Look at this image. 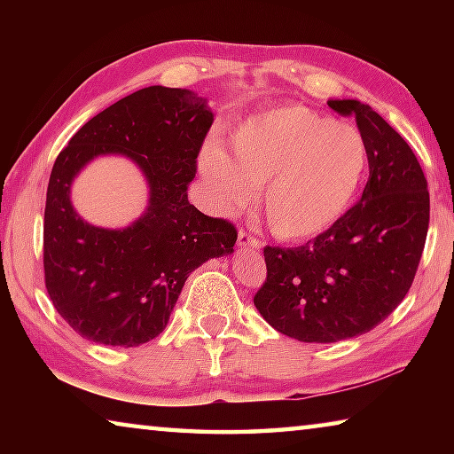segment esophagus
<instances>
[{
  "instance_id": "esophagus-1",
  "label": "esophagus",
  "mask_w": 454,
  "mask_h": 454,
  "mask_svg": "<svg viewBox=\"0 0 454 454\" xmlns=\"http://www.w3.org/2000/svg\"><path fill=\"white\" fill-rule=\"evenodd\" d=\"M238 246H240V248H260V240L256 236H252L250 232H242L238 234Z\"/></svg>"
}]
</instances>
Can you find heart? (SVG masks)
Segmentation results:
<instances>
[{"label":"heart","instance_id":"1","mask_svg":"<svg viewBox=\"0 0 454 454\" xmlns=\"http://www.w3.org/2000/svg\"><path fill=\"white\" fill-rule=\"evenodd\" d=\"M232 158L214 142L200 153V170L224 208H238L264 186L272 232L290 242L312 240L350 208L366 170L358 129L304 106L254 114L230 137Z\"/></svg>","mask_w":454,"mask_h":454}]
</instances>
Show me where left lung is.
<instances>
[{
  "label": "left lung",
  "mask_w": 454,
  "mask_h": 454,
  "mask_svg": "<svg viewBox=\"0 0 454 454\" xmlns=\"http://www.w3.org/2000/svg\"><path fill=\"white\" fill-rule=\"evenodd\" d=\"M328 106L355 116L366 144L363 198L304 246H266V280L254 296L268 325L301 342H338L379 326L409 292L428 232L427 178L404 137L358 99Z\"/></svg>",
  "instance_id": "obj_1"
}]
</instances>
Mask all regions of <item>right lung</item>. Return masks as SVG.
<instances>
[{
  "label": "right lung",
  "mask_w": 454,
  "mask_h": 454,
  "mask_svg": "<svg viewBox=\"0 0 454 454\" xmlns=\"http://www.w3.org/2000/svg\"><path fill=\"white\" fill-rule=\"evenodd\" d=\"M214 121L206 98L150 86L83 124L51 168L43 214L45 288L80 336L140 347L166 328L184 282L206 260L234 252L236 228L188 202L196 158ZM141 168L149 208L126 229H99L73 210L71 182L98 155Z\"/></svg>",
  "instance_id": "right-lung-1"
}]
</instances>
